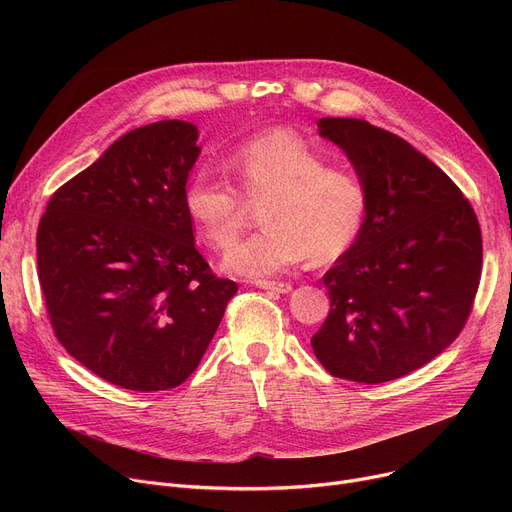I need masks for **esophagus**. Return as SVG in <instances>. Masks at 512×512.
I'll list each match as a JSON object with an SVG mask.
<instances>
[{
	"mask_svg": "<svg viewBox=\"0 0 512 512\" xmlns=\"http://www.w3.org/2000/svg\"><path fill=\"white\" fill-rule=\"evenodd\" d=\"M257 288H263V290H274V292H280V294H288L292 290L290 282H267V280H257L255 282Z\"/></svg>",
	"mask_w": 512,
	"mask_h": 512,
	"instance_id": "1",
	"label": "esophagus"
}]
</instances>
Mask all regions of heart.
I'll use <instances>...</instances> for the list:
<instances>
[{
    "label": "heart",
    "instance_id": "obj_1",
    "mask_svg": "<svg viewBox=\"0 0 512 512\" xmlns=\"http://www.w3.org/2000/svg\"><path fill=\"white\" fill-rule=\"evenodd\" d=\"M228 168L247 201L263 203V230L224 255L226 274L257 280L307 257L332 263L353 249L365 228L369 195L363 180L328 168L326 157L299 132L276 128L257 134L230 153ZM182 205L213 249L230 247L245 222V201L207 168L188 178Z\"/></svg>",
    "mask_w": 512,
    "mask_h": 512
}]
</instances>
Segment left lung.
Returning <instances> with one entry per match:
<instances>
[{
  "instance_id": "obj_1",
  "label": "left lung",
  "mask_w": 512,
  "mask_h": 512,
  "mask_svg": "<svg viewBox=\"0 0 512 512\" xmlns=\"http://www.w3.org/2000/svg\"><path fill=\"white\" fill-rule=\"evenodd\" d=\"M363 180L369 207L353 249L324 284L330 315L311 338L336 378L382 384L452 344L481 276V232L471 203L432 159L359 118H321Z\"/></svg>"
}]
</instances>
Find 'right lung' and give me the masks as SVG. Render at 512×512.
Masks as SVG:
<instances>
[{
  "label": "right lung",
  "mask_w": 512,
  "mask_h": 512,
  "mask_svg": "<svg viewBox=\"0 0 512 512\" xmlns=\"http://www.w3.org/2000/svg\"><path fill=\"white\" fill-rule=\"evenodd\" d=\"M197 139L184 120L126 132L53 193L39 222L53 332L80 365L126 390L180 386L238 290L211 274L182 205Z\"/></svg>",
  "instance_id": "add662e5"
}]
</instances>
